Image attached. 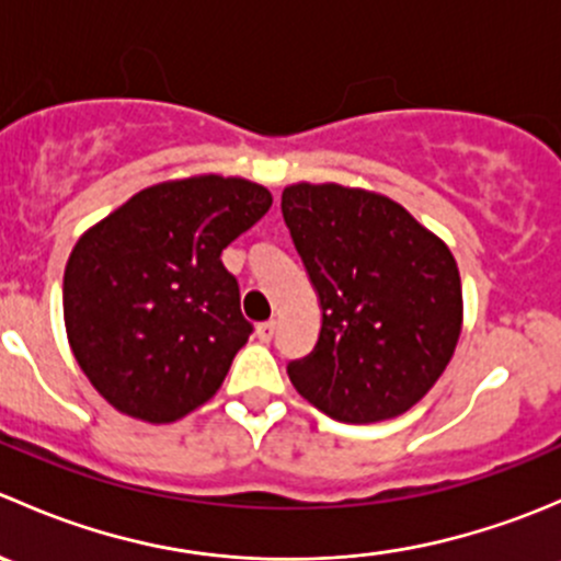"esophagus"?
Returning a JSON list of instances; mask_svg holds the SVG:
<instances>
[{
	"label": "esophagus",
	"mask_w": 561,
	"mask_h": 561,
	"mask_svg": "<svg viewBox=\"0 0 561 561\" xmlns=\"http://www.w3.org/2000/svg\"><path fill=\"white\" fill-rule=\"evenodd\" d=\"M257 339L260 342H271V339H274V333H276V322L274 320H265V322H260L257 325Z\"/></svg>",
	"instance_id": "1"
}]
</instances>
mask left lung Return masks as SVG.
I'll return each instance as SVG.
<instances>
[{"instance_id": "left-lung-1", "label": "left lung", "mask_w": 561, "mask_h": 561, "mask_svg": "<svg viewBox=\"0 0 561 561\" xmlns=\"http://www.w3.org/2000/svg\"><path fill=\"white\" fill-rule=\"evenodd\" d=\"M282 217L322 309L314 350L287 364L290 382L333 421L407 412L461 333L450 249L390 197L342 184L285 186Z\"/></svg>"}]
</instances>
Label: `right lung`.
Instances as JSON below:
<instances>
[{"mask_svg": "<svg viewBox=\"0 0 561 561\" xmlns=\"http://www.w3.org/2000/svg\"><path fill=\"white\" fill-rule=\"evenodd\" d=\"M268 208L265 186L192 175L140 190L78 239L67 339L107 404L173 423L217 393L252 333L222 249Z\"/></svg>", "mask_w": 561, "mask_h": 561, "instance_id": "1", "label": "right lung"}]
</instances>
